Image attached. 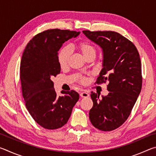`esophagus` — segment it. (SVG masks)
<instances>
[{
	"instance_id": "esophagus-1",
	"label": "esophagus",
	"mask_w": 156,
	"mask_h": 156,
	"mask_svg": "<svg viewBox=\"0 0 156 156\" xmlns=\"http://www.w3.org/2000/svg\"><path fill=\"white\" fill-rule=\"evenodd\" d=\"M80 96L82 98H87L89 96V94L87 93V92L84 91V92H81L80 94Z\"/></svg>"
}]
</instances>
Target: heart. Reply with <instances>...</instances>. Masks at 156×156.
I'll use <instances>...</instances> for the list:
<instances>
[{"label": "heart", "instance_id": "b5f03b06", "mask_svg": "<svg viewBox=\"0 0 156 156\" xmlns=\"http://www.w3.org/2000/svg\"><path fill=\"white\" fill-rule=\"evenodd\" d=\"M76 48H77L80 53L83 54V56L85 58V59L90 56H96V49L92 45V44L87 41H82L76 44ZM71 55L70 49L68 47L62 48L59 51L58 54V62L60 67L62 69L66 67L68 65L69 60ZM85 79L84 78H82V81L84 82Z\"/></svg>", "mask_w": 156, "mask_h": 156}]
</instances>
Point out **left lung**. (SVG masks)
Here are the masks:
<instances>
[{
	"mask_svg": "<svg viewBox=\"0 0 156 156\" xmlns=\"http://www.w3.org/2000/svg\"><path fill=\"white\" fill-rule=\"evenodd\" d=\"M102 50V69L97 83L109 81L107 96L91 92L94 105L89 119L98 129L114 130L130 115L142 89L141 61L136 46L119 33L83 31Z\"/></svg>",
	"mask_w": 156,
	"mask_h": 156,
	"instance_id": "8db88e82",
	"label": "left lung"
}]
</instances>
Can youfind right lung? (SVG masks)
I'll list each match as a JSON object with an SVG mask.
<instances>
[{"label":"right lung","mask_w":156,"mask_h":156,"mask_svg":"<svg viewBox=\"0 0 156 156\" xmlns=\"http://www.w3.org/2000/svg\"><path fill=\"white\" fill-rule=\"evenodd\" d=\"M80 31L48 30L29 42L23 54L20 78L26 107L36 122L47 129L64 126L69 118L79 94L72 90L58 96L51 78L60 72L58 51L62 44Z\"/></svg>","instance_id":"add662e5"}]
</instances>
